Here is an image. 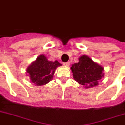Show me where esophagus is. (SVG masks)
I'll return each instance as SVG.
<instances>
[{"label": "esophagus", "instance_id": "34e87169", "mask_svg": "<svg viewBox=\"0 0 125 125\" xmlns=\"http://www.w3.org/2000/svg\"><path fill=\"white\" fill-rule=\"evenodd\" d=\"M63 65H65V66H66V67H68V66H70V62H65V63H63Z\"/></svg>", "mask_w": 125, "mask_h": 125}]
</instances>
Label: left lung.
Returning a JSON list of instances; mask_svg holds the SVG:
<instances>
[{
	"label": "left lung",
	"mask_w": 125,
	"mask_h": 125,
	"mask_svg": "<svg viewBox=\"0 0 125 125\" xmlns=\"http://www.w3.org/2000/svg\"><path fill=\"white\" fill-rule=\"evenodd\" d=\"M71 70L75 80L87 88L98 85V80L104 76L103 67L85 55L81 56L79 62L73 64Z\"/></svg>",
	"instance_id": "8db88e82"
}]
</instances>
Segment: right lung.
I'll return each instance as SVG.
<instances>
[{"label": "right lung", "mask_w": 125, "mask_h": 125, "mask_svg": "<svg viewBox=\"0 0 125 125\" xmlns=\"http://www.w3.org/2000/svg\"><path fill=\"white\" fill-rule=\"evenodd\" d=\"M62 65L57 60L48 61L46 56L40 55L26 70L30 79L36 85H44L53 78L55 69Z\"/></svg>", "instance_id": "obj_1"}]
</instances>
